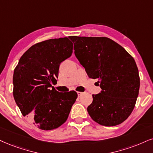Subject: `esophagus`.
<instances>
[{"instance_id": "esophagus-1", "label": "esophagus", "mask_w": 153, "mask_h": 153, "mask_svg": "<svg viewBox=\"0 0 153 153\" xmlns=\"http://www.w3.org/2000/svg\"><path fill=\"white\" fill-rule=\"evenodd\" d=\"M77 94H78V97H80L81 96H82V94H83V93H82V92L79 91V92H77Z\"/></svg>"}]
</instances>
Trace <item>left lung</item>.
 <instances>
[{
    "mask_svg": "<svg viewBox=\"0 0 153 153\" xmlns=\"http://www.w3.org/2000/svg\"><path fill=\"white\" fill-rule=\"evenodd\" d=\"M74 54L89 78L97 79L101 91L93 94L87 111L104 126L120 124L134 108L140 77L134 59L108 37L70 36Z\"/></svg>",
    "mask_w": 153,
    "mask_h": 153,
    "instance_id": "1",
    "label": "left lung"
}]
</instances>
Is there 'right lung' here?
<instances>
[{"label":"right lung","instance_id":"obj_1","mask_svg":"<svg viewBox=\"0 0 153 153\" xmlns=\"http://www.w3.org/2000/svg\"><path fill=\"white\" fill-rule=\"evenodd\" d=\"M68 37L50 39L29 48L13 73V97L22 114L39 129L53 130L67 120L77 94L60 93L56 83L59 65L72 54Z\"/></svg>","mask_w":153,"mask_h":153}]
</instances>
